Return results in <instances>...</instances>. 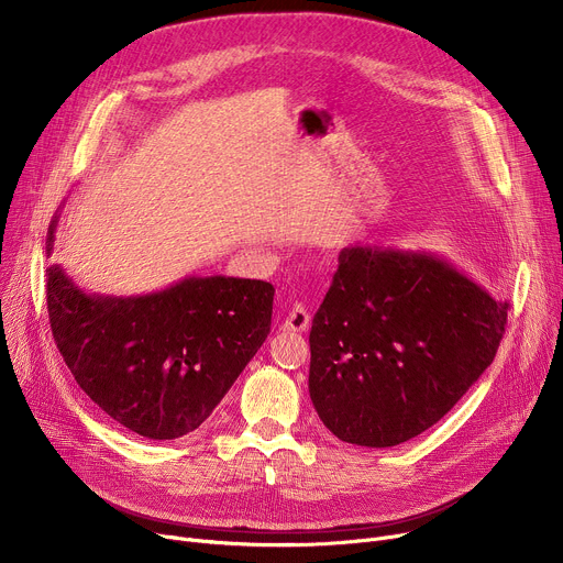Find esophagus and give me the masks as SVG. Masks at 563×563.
<instances>
[{"label":"esophagus","instance_id":"34e87169","mask_svg":"<svg viewBox=\"0 0 563 563\" xmlns=\"http://www.w3.org/2000/svg\"><path fill=\"white\" fill-rule=\"evenodd\" d=\"M310 327V312L306 310L303 303H294L291 310L285 317V329L294 333H303Z\"/></svg>","mask_w":563,"mask_h":563}]
</instances>
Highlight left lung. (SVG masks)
<instances>
[{
	"instance_id": "8db88e82",
	"label": "left lung",
	"mask_w": 563,
	"mask_h": 563,
	"mask_svg": "<svg viewBox=\"0 0 563 563\" xmlns=\"http://www.w3.org/2000/svg\"><path fill=\"white\" fill-rule=\"evenodd\" d=\"M310 331V399L351 445L395 448L493 363L509 303L427 251L349 246Z\"/></svg>"
}]
</instances>
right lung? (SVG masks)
Returning <instances> with one entry per match:
<instances>
[{
	"mask_svg": "<svg viewBox=\"0 0 563 563\" xmlns=\"http://www.w3.org/2000/svg\"><path fill=\"white\" fill-rule=\"evenodd\" d=\"M56 223L58 214L47 255ZM274 291L264 280L189 276L141 297H100L47 266L49 327L77 386L151 440L187 435L212 416L272 331Z\"/></svg>",
	"mask_w": 563,
	"mask_h": 563,
	"instance_id": "obj_1",
	"label": "right lung"
}]
</instances>
